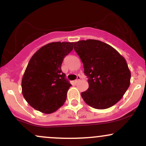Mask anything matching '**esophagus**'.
I'll list each match as a JSON object with an SVG mask.
<instances>
[{
	"mask_svg": "<svg viewBox=\"0 0 146 146\" xmlns=\"http://www.w3.org/2000/svg\"><path fill=\"white\" fill-rule=\"evenodd\" d=\"M80 79H81V77H80V75H77V79L75 80V83L78 82L80 80Z\"/></svg>",
	"mask_w": 146,
	"mask_h": 146,
	"instance_id": "34e87169",
	"label": "esophagus"
}]
</instances>
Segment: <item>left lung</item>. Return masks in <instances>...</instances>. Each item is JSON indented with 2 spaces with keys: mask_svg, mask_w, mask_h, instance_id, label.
<instances>
[{
  "mask_svg": "<svg viewBox=\"0 0 146 146\" xmlns=\"http://www.w3.org/2000/svg\"><path fill=\"white\" fill-rule=\"evenodd\" d=\"M74 49L88 78V88L81 93L83 100L96 109L113 106L130 86L131 73L125 58L109 44L96 40L76 42Z\"/></svg>",
  "mask_w": 146,
  "mask_h": 146,
  "instance_id": "8db88e82",
  "label": "left lung"
}]
</instances>
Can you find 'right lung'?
I'll return each mask as SVG.
<instances>
[{"label":"right lung","instance_id":"obj_1","mask_svg":"<svg viewBox=\"0 0 146 146\" xmlns=\"http://www.w3.org/2000/svg\"><path fill=\"white\" fill-rule=\"evenodd\" d=\"M73 48V42H51L31 57L22 80V93L34 109L50 114L66 101L71 84L62 71L61 65Z\"/></svg>","mask_w":146,"mask_h":146}]
</instances>
